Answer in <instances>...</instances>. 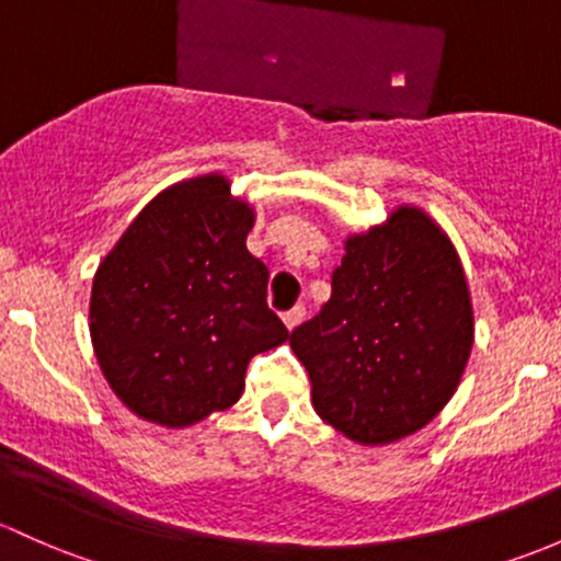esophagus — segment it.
<instances>
[{"label": "esophagus", "instance_id": "1", "mask_svg": "<svg viewBox=\"0 0 561 561\" xmlns=\"http://www.w3.org/2000/svg\"><path fill=\"white\" fill-rule=\"evenodd\" d=\"M304 317H306L304 306H293L290 311H285V314H282V322H285L287 330H293V328L300 325V320H304Z\"/></svg>", "mask_w": 561, "mask_h": 561}]
</instances>
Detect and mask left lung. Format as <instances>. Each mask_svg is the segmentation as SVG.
Masks as SVG:
<instances>
[{"mask_svg":"<svg viewBox=\"0 0 561 561\" xmlns=\"http://www.w3.org/2000/svg\"><path fill=\"white\" fill-rule=\"evenodd\" d=\"M468 276L444 228L400 204L346 236L333 293L290 346L317 416L359 446L414 435L457 392L473 350Z\"/></svg>","mask_w":561,"mask_h":561,"instance_id":"left-lung-1","label":"left lung"}]
</instances>
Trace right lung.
<instances>
[{
	"instance_id": "add662e5",
	"label": "right lung",
	"mask_w": 561,
	"mask_h": 561,
	"mask_svg": "<svg viewBox=\"0 0 561 561\" xmlns=\"http://www.w3.org/2000/svg\"><path fill=\"white\" fill-rule=\"evenodd\" d=\"M252 226L226 174H198L158 193L99 263L93 355L139 420L182 430L231 409L250 359L290 335L265 304Z\"/></svg>"
}]
</instances>
